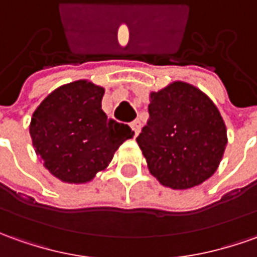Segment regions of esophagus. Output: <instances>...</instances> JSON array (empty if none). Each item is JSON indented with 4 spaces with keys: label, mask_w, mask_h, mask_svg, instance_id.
I'll list each match as a JSON object with an SVG mask.
<instances>
[{
    "label": "esophagus",
    "mask_w": 257,
    "mask_h": 257,
    "mask_svg": "<svg viewBox=\"0 0 257 257\" xmlns=\"http://www.w3.org/2000/svg\"><path fill=\"white\" fill-rule=\"evenodd\" d=\"M130 125H132V128L136 133V136H139V133L141 132V121L140 120H134V121H132Z\"/></svg>",
    "instance_id": "1"
}]
</instances>
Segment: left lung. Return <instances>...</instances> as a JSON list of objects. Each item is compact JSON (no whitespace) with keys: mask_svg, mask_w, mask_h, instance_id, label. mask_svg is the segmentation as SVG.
Masks as SVG:
<instances>
[{"mask_svg":"<svg viewBox=\"0 0 257 257\" xmlns=\"http://www.w3.org/2000/svg\"><path fill=\"white\" fill-rule=\"evenodd\" d=\"M148 113L137 143L152 176L179 190L211 178L226 147L225 123L213 100L176 81L151 92Z\"/></svg>","mask_w":257,"mask_h":257,"instance_id":"8db88e82","label":"left lung"}]
</instances>
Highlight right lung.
Listing matches in <instances>:
<instances>
[{
	"label": "right lung",
	"mask_w": 257,
	"mask_h": 257,
	"mask_svg": "<svg viewBox=\"0 0 257 257\" xmlns=\"http://www.w3.org/2000/svg\"><path fill=\"white\" fill-rule=\"evenodd\" d=\"M105 89L79 79L51 92L33 111L29 133L37 157L57 179L86 183L105 171L117 148L134 132L107 118Z\"/></svg>",
	"instance_id": "right-lung-1"
}]
</instances>
